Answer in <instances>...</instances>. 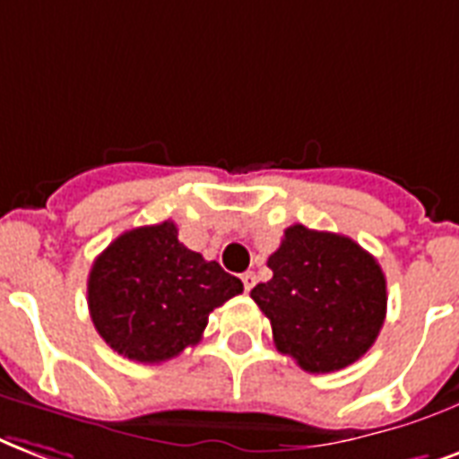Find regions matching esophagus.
<instances>
[{
  "label": "esophagus",
  "mask_w": 459,
  "mask_h": 459,
  "mask_svg": "<svg viewBox=\"0 0 459 459\" xmlns=\"http://www.w3.org/2000/svg\"><path fill=\"white\" fill-rule=\"evenodd\" d=\"M241 282H244V290H247V292H251L255 285V275L254 273H244V275H241Z\"/></svg>",
  "instance_id": "obj_1"
}]
</instances>
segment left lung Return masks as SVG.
<instances>
[{
    "mask_svg": "<svg viewBox=\"0 0 459 459\" xmlns=\"http://www.w3.org/2000/svg\"><path fill=\"white\" fill-rule=\"evenodd\" d=\"M273 278L251 290L273 340L304 371L328 374L371 350L385 321V275L374 255L342 234L285 230L268 258Z\"/></svg>",
    "mask_w": 459,
    "mask_h": 459,
    "instance_id": "1",
    "label": "left lung"
}]
</instances>
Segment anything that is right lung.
Wrapping results in <instances>:
<instances>
[{
    "label": "right lung",
    "instance_id": "obj_1",
    "mask_svg": "<svg viewBox=\"0 0 459 459\" xmlns=\"http://www.w3.org/2000/svg\"><path fill=\"white\" fill-rule=\"evenodd\" d=\"M241 292L239 278L181 244L172 220L119 234L88 275L95 330L122 357L143 364L194 347L212 308Z\"/></svg>",
    "mask_w": 459,
    "mask_h": 459
}]
</instances>
